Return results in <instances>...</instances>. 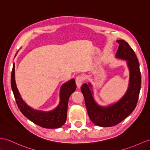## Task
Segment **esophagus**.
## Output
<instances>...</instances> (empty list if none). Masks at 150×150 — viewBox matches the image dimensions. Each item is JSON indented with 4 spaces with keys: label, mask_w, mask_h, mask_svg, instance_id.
Instances as JSON below:
<instances>
[{
    "label": "esophagus",
    "mask_w": 150,
    "mask_h": 150,
    "mask_svg": "<svg viewBox=\"0 0 150 150\" xmlns=\"http://www.w3.org/2000/svg\"><path fill=\"white\" fill-rule=\"evenodd\" d=\"M83 81H84V78L81 76H78L76 78V83L78 88H79L81 86Z\"/></svg>",
    "instance_id": "34e87169"
}]
</instances>
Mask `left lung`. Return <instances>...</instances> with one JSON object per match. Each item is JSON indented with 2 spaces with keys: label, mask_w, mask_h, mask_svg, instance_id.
I'll return each mask as SVG.
<instances>
[{
  "label": "left lung",
  "mask_w": 150,
  "mask_h": 150,
  "mask_svg": "<svg viewBox=\"0 0 150 150\" xmlns=\"http://www.w3.org/2000/svg\"><path fill=\"white\" fill-rule=\"evenodd\" d=\"M119 46L116 57L127 60L130 71L129 84L127 92L120 99L108 107L100 106L95 101L90 90L92 85L83 84L81 88L86 108L90 118L96 125L109 127L117 125L127 118L136 108L141 86V75L137 57L129 44L118 40Z\"/></svg>",
  "instance_id": "1"
}]
</instances>
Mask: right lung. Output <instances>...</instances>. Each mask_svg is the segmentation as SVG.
Wrapping results in <instances>:
<instances>
[{"instance_id":"1","label":"right lung","mask_w":150,"mask_h":150,"mask_svg":"<svg viewBox=\"0 0 150 150\" xmlns=\"http://www.w3.org/2000/svg\"><path fill=\"white\" fill-rule=\"evenodd\" d=\"M14 67L15 65L13 64L11 85L16 103L21 113L33 123L46 129H57L62 126L67 119L69 98L76 88L74 79H72L70 81L65 83L61 86L60 103L55 109L48 112L34 110L25 103L18 92L15 82Z\"/></svg>"}]
</instances>
